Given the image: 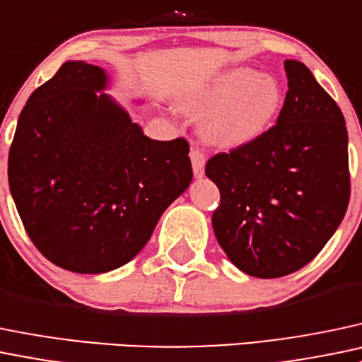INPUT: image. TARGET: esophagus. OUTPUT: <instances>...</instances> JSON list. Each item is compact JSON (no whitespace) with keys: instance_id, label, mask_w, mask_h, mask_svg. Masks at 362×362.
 <instances>
[{"instance_id":"34e87169","label":"esophagus","mask_w":362,"mask_h":362,"mask_svg":"<svg viewBox=\"0 0 362 362\" xmlns=\"http://www.w3.org/2000/svg\"><path fill=\"white\" fill-rule=\"evenodd\" d=\"M191 161H192V170L196 177H203L204 173V163H206V156L199 147H192L191 149Z\"/></svg>"}]
</instances>
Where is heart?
I'll list each match as a JSON object with an SVG mask.
<instances>
[{
	"instance_id": "1",
	"label": "heart",
	"mask_w": 362,
	"mask_h": 362,
	"mask_svg": "<svg viewBox=\"0 0 362 362\" xmlns=\"http://www.w3.org/2000/svg\"><path fill=\"white\" fill-rule=\"evenodd\" d=\"M185 109L201 114L199 132L213 146L239 147L271 128L283 107V88L271 74L235 67L185 100Z\"/></svg>"
}]
</instances>
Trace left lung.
I'll use <instances>...</instances> for the list:
<instances>
[{
    "instance_id": "1",
    "label": "left lung",
    "mask_w": 362,
    "mask_h": 362,
    "mask_svg": "<svg viewBox=\"0 0 362 362\" xmlns=\"http://www.w3.org/2000/svg\"><path fill=\"white\" fill-rule=\"evenodd\" d=\"M277 123L218 152L204 173L220 191L211 223L239 271L262 279L305 267L338 229L351 199L347 127L309 67L286 60Z\"/></svg>"
}]
</instances>
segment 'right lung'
<instances>
[{"mask_svg":"<svg viewBox=\"0 0 362 362\" xmlns=\"http://www.w3.org/2000/svg\"><path fill=\"white\" fill-rule=\"evenodd\" d=\"M105 83L98 66L62 64L29 97L8 154L10 192L30 241L79 274L128 264L192 180L187 140L144 135L97 95Z\"/></svg>","mask_w":362,"mask_h":362,"instance_id":"add662e5","label":"right lung"}]
</instances>
